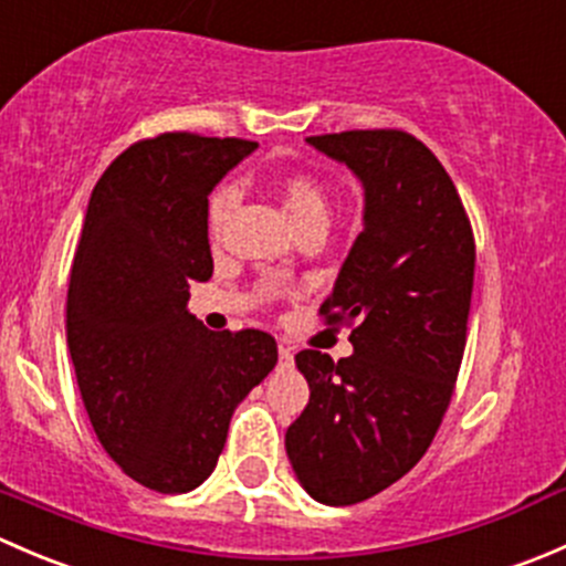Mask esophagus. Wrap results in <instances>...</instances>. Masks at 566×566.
I'll use <instances>...</instances> for the list:
<instances>
[{
  "label": "esophagus",
  "instance_id": "34e87169",
  "mask_svg": "<svg viewBox=\"0 0 566 566\" xmlns=\"http://www.w3.org/2000/svg\"><path fill=\"white\" fill-rule=\"evenodd\" d=\"M290 361H293V350L284 345H279V364H282V367H290Z\"/></svg>",
  "mask_w": 566,
  "mask_h": 566
}]
</instances>
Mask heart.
Wrapping results in <instances>:
<instances>
[{
  "mask_svg": "<svg viewBox=\"0 0 566 566\" xmlns=\"http://www.w3.org/2000/svg\"><path fill=\"white\" fill-rule=\"evenodd\" d=\"M279 193H282V202L287 208L290 219L295 221V227L306 224V221H328V193L319 186L315 177L310 175H284L279 180ZM238 191L235 186L224 182V186L216 188L208 199V235L210 241H219L221 230L227 224V216L235 208Z\"/></svg>",
  "mask_w": 566,
  "mask_h": 566,
  "instance_id": "obj_1",
  "label": "heart"
}]
</instances>
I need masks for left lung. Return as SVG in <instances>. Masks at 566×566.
I'll return each instance as SVG.
<instances>
[{
  "instance_id": "8db88e82",
  "label": "left lung",
  "mask_w": 566,
  "mask_h": 566,
  "mask_svg": "<svg viewBox=\"0 0 566 566\" xmlns=\"http://www.w3.org/2000/svg\"><path fill=\"white\" fill-rule=\"evenodd\" d=\"M364 186V232L319 315L350 325L353 356H295L310 405L284 436L319 504L350 506L402 479L430 449L465 350L476 247L452 177L397 128L310 136Z\"/></svg>"
}]
</instances>
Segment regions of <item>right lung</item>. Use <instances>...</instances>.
I'll return each mask as SVG.
<instances>
[{
  "label": "right lung",
  "instance_id": "right-lung-1",
  "mask_svg": "<svg viewBox=\"0 0 566 566\" xmlns=\"http://www.w3.org/2000/svg\"><path fill=\"white\" fill-rule=\"evenodd\" d=\"M256 142L172 130L119 153L87 205L67 347L106 454L156 493L213 473L232 410L276 367L265 331H208L188 287L213 276L208 193Z\"/></svg>",
  "mask_w": 566,
  "mask_h": 566
}]
</instances>
